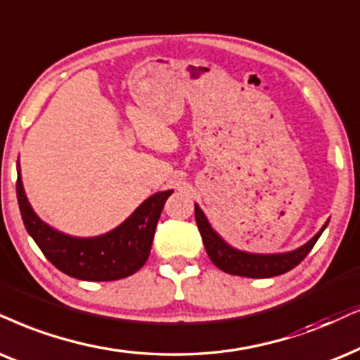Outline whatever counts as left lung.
Segmentation results:
<instances>
[{
	"mask_svg": "<svg viewBox=\"0 0 360 360\" xmlns=\"http://www.w3.org/2000/svg\"><path fill=\"white\" fill-rule=\"evenodd\" d=\"M195 212V222H198L199 233L202 236L204 248H206L207 256L211 261L219 267L221 271L227 272V274L233 276H244V277H252V279H264V277H274L281 276L294 269L297 264L304 261V257L311 252L314 244L317 243V239L321 238L322 231L326 229V226L317 233L314 238L309 240L307 244H304L302 248L295 249L292 252H284V254H249L233 249L231 245H227L219 236L216 234V231L212 229L209 224L206 216L201 211V207L195 204L194 207Z\"/></svg>",
	"mask_w": 360,
	"mask_h": 360,
	"instance_id": "obj_1",
	"label": "left lung"
}]
</instances>
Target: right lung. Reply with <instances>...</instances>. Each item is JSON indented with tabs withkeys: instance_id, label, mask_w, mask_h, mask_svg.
<instances>
[{
	"instance_id": "1",
	"label": "right lung",
	"mask_w": 360,
	"mask_h": 360,
	"mask_svg": "<svg viewBox=\"0 0 360 360\" xmlns=\"http://www.w3.org/2000/svg\"><path fill=\"white\" fill-rule=\"evenodd\" d=\"M171 194L172 191L153 194L111 233L98 238H72L58 233L36 216L26 199L20 172L16 181L26 231L53 266L81 281H117L139 271L151 252L159 216Z\"/></svg>"
}]
</instances>
